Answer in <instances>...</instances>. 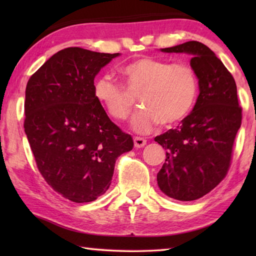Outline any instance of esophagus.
Instances as JSON below:
<instances>
[{"mask_svg": "<svg viewBox=\"0 0 256 256\" xmlns=\"http://www.w3.org/2000/svg\"><path fill=\"white\" fill-rule=\"evenodd\" d=\"M133 141H134V146H136V148H142V146H144L146 144V140H144V138H142L136 136L133 138Z\"/></svg>", "mask_w": 256, "mask_h": 256, "instance_id": "obj_1", "label": "esophagus"}]
</instances>
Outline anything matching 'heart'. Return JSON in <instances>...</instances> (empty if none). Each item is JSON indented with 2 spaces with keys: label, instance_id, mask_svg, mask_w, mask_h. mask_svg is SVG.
Here are the masks:
<instances>
[{
  "label": "heart",
  "instance_id": "1",
  "mask_svg": "<svg viewBox=\"0 0 256 256\" xmlns=\"http://www.w3.org/2000/svg\"><path fill=\"white\" fill-rule=\"evenodd\" d=\"M128 88L138 94L144 107L132 120V128L140 134L150 133L159 122L172 125L184 120L193 108L198 96V76L188 64H172L167 60L142 58L122 68ZM96 100L116 120H125L132 110L126 90L110 74L97 76L92 84Z\"/></svg>",
  "mask_w": 256,
  "mask_h": 256
}]
</instances>
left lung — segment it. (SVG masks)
<instances>
[{
  "label": "left lung",
  "mask_w": 256,
  "mask_h": 256,
  "mask_svg": "<svg viewBox=\"0 0 256 256\" xmlns=\"http://www.w3.org/2000/svg\"><path fill=\"white\" fill-rule=\"evenodd\" d=\"M160 50L192 55L190 64L196 73L200 94L180 126L154 138L166 150L157 174L158 186L175 200H198L224 178L230 166L232 144L242 124L236 82L214 52L200 42Z\"/></svg>",
  "instance_id": "left-lung-1"
}]
</instances>
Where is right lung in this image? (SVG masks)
Instances as JSON below:
<instances>
[{
	"instance_id": "obj_1",
	"label": "right lung",
	"mask_w": 256,
	"mask_h": 256,
	"mask_svg": "<svg viewBox=\"0 0 256 256\" xmlns=\"http://www.w3.org/2000/svg\"><path fill=\"white\" fill-rule=\"evenodd\" d=\"M120 55L64 48L30 76L26 88L24 126L38 170L72 202L102 196L116 159L133 149L131 136L112 122L92 92L94 76Z\"/></svg>"
}]
</instances>
